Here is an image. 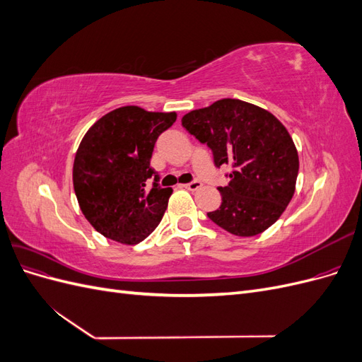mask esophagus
Here are the masks:
<instances>
[{
    "instance_id": "esophagus-1",
    "label": "esophagus",
    "mask_w": 362,
    "mask_h": 362,
    "mask_svg": "<svg viewBox=\"0 0 362 362\" xmlns=\"http://www.w3.org/2000/svg\"><path fill=\"white\" fill-rule=\"evenodd\" d=\"M182 187H185L187 190H198V189H201L202 187V184H201V181H192V182H189V184H184Z\"/></svg>"
}]
</instances>
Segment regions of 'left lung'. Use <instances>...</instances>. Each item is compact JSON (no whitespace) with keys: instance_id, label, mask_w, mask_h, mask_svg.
<instances>
[{"instance_id":"left-lung-1","label":"left lung","mask_w":362,"mask_h":362,"mask_svg":"<svg viewBox=\"0 0 362 362\" xmlns=\"http://www.w3.org/2000/svg\"><path fill=\"white\" fill-rule=\"evenodd\" d=\"M182 127L213 151L214 164H231L229 184L211 221L238 237L266 231L286 211L299 173L287 128L270 112L240 100H218L184 115Z\"/></svg>"}]
</instances>
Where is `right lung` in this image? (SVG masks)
Returning a JSON list of instances; mask_svg holds the SVG:
<instances>
[{"label":"right lung","instance_id":"1","mask_svg":"<svg viewBox=\"0 0 362 362\" xmlns=\"http://www.w3.org/2000/svg\"><path fill=\"white\" fill-rule=\"evenodd\" d=\"M175 120V112L125 105L87 129L74 160V190L84 217L104 237L137 245L161 222L173 190L160 187L149 164L158 136Z\"/></svg>","mask_w":362,"mask_h":362}]
</instances>
